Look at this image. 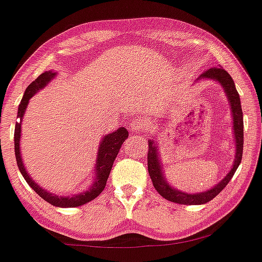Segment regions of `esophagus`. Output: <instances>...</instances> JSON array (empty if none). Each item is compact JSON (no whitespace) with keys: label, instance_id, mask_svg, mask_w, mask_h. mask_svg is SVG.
I'll return each mask as SVG.
<instances>
[{"label":"esophagus","instance_id":"34e87169","mask_svg":"<svg viewBox=\"0 0 262 262\" xmlns=\"http://www.w3.org/2000/svg\"><path fill=\"white\" fill-rule=\"evenodd\" d=\"M147 125L145 124V123L138 121V119H134L133 122H132V130L133 132H143V130H146Z\"/></svg>","mask_w":262,"mask_h":262}]
</instances>
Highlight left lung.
I'll use <instances>...</instances> for the list:
<instances>
[{
    "instance_id": "1",
    "label": "left lung",
    "mask_w": 262,
    "mask_h": 262,
    "mask_svg": "<svg viewBox=\"0 0 262 262\" xmlns=\"http://www.w3.org/2000/svg\"><path fill=\"white\" fill-rule=\"evenodd\" d=\"M199 79H213L217 83L222 85L225 89V93L227 97H228L229 105H231L232 111V118H233V133H234L235 139V160L233 163V167L229 171L228 174L222 179L219 184L215 185L210 190L203 191V193L198 194H188L184 191H179L177 189L172 188L163 177L161 162H160V155L159 151L154 140L149 139V151H147V169H149V174L151 181H152L154 187L159 194L162 198H165L168 201L172 203H177L182 205H201L206 204L217 196L228 182L231 181L233 176H234L235 171H237L239 163L242 161L243 156V144H244V123H243V111L241 105V97L237 89H235L234 81H233L232 77L228 74V72L221 67H213L205 71L203 74L200 75Z\"/></svg>"
}]
</instances>
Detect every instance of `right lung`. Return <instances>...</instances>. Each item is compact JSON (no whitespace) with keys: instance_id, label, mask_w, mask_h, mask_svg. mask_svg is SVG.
I'll return each instance as SVG.
<instances>
[{"instance_id":"right-lung-1","label":"right lung","mask_w":262,"mask_h":262,"mask_svg":"<svg viewBox=\"0 0 262 262\" xmlns=\"http://www.w3.org/2000/svg\"><path fill=\"white\" fill-rule=\"evenodd\" d=\"M56 73L55 72H43L42 74H40L33 83L28 85V88L24 91V96L21 99L19 107H18V116L17 118H19V122L15 123V129H14V152H15V160H17L18 168L28 184L30 185V188H33V190L42 198L43 200L47 201L49 204L53 205V206L58 207H77L81 206V205L89 203V201L94 200L95 198L102 193V190L106 187L107 179H108L110 172L112 169V165L115 162L116 157H117L119 149H121L123 141L128 138V132L127 129L121 127L118 130L112 132L111 134L106 135L102 138V140L100 141L99 151H97V157H96V165H95V179H94V184H91V187L85 190L84 193L73 195V196H58L57 194H51L49 191L45 190L40 187L37 183H35L31 179L29 173L25 171V167L21 161V155H20V132H21V119L27 110L28 102L33 97L37 91L43 89L47 84L55 78Z\"/></svg>"}]
</instances>
